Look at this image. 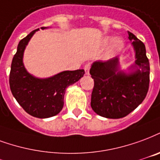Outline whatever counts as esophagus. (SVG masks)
Segmentation results:
<instances>
[{
    "mask_svg": "<svg viewBox=\"0 0 160 160\" xmlns=\"http://www.w3.org/2000/svg\"><path fill=\"white\" fill-rule=\"evenodd\" d=\"M90 68H91V64H90V63H87V64L85 65V67H84V69H85V73H86V75H89Z\"/></svg>",
    "mask_w": 160,
    "mask_h": 160,
    "instance_id": "esophagus-1",
    "label": "esophagus"
}]
</instances>
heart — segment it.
Here are the masks:
<instances>
[{
    "label": "heart",
    "mask_w": 160,
    "mask_h": 160,
    "mask_svg": "<svg viewBox=\"0 0 160 160\" xmlns=\"http://www.w3.org/2000/svg\"><path fill=\"white\" fill-rule=\"evenodd\" d=\"M111 43L110 44V43ZM109 45L108 48L107 52H105L104 57L106 58H109L114 56L115 54L119 52L122 50L124 47H125V43L123 41L122 39L120 38H113V36H104L99 43V47H107L108 45Z\"/></svg>",
    "instance_id": "b5f03b06"
}]
</instances>
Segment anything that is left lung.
<instances>
[{
    "instance_id": "1",
    "label": "left lung",
    "mask_w": 160,
    "mask_h": 160,
    "mask_svg": "<svg viewBox=\"0 0 160 160\" xmlns=\"http://www.w3.org/2000/svg\"><path fill=\"white\" fill-rule=\"evenodd\" d=\"M135 52V62L127 70L121 69L115 57L92 64L90 74L94 80L91 106L97 114L108 119H120L140 105L149 86V61L145 45L128 31Z\"/></svg>"
}]
</instances>
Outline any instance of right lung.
I'll use <instances>...</instances> for the list:
<instances>
[{
    "mask_svg": "<svg viewBox=\"0 0 160 160\" xmlns=\"http://www.w3.org/2000/svg\"><path fill=\"white\" fill-rule=\"evenodd\" d=\"M47 29L48 27L41 28ZM38 30L30 32L18 45L11 65L9 84L13 97L27 113L36 118L46 119L60 113L63 107L65 90L82 78L85 70L62 71L48 78H38L29 74L23 64V53Z\"/></svg>",
    "mask_w": 160,
    "mask_h": 160,
    "instance_id": "right-lung-1",
    "label": "right lung"
}]
</instances>
